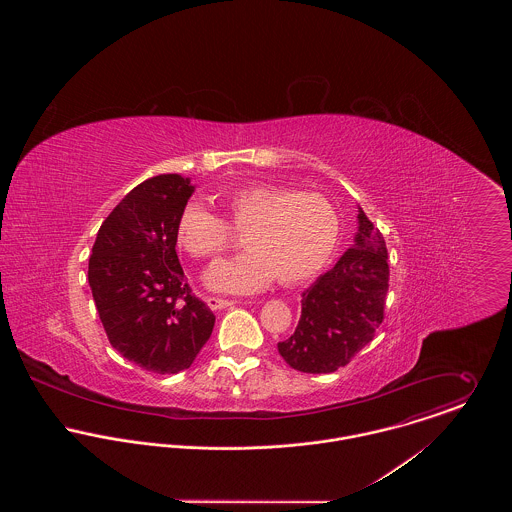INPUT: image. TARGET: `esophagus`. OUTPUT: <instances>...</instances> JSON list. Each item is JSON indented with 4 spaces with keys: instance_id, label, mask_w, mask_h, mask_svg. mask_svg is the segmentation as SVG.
<instances>
[{
    "instance_id": "obj_1",
    "label": "esophagus",
    "mask_w": 512,
    "mask_h": 512,
    "mask_svg": "<svg viewBox=\"0 0 512 512\" xmlns=\"http://www.w3.org/2000/svg\"><path fill=\"white\" fill-rule=\"evenodd\" d=\"M236 301L234 299H224V297H215V295H207V305L217 311V309H224L228 305H234Z\"/></svg>"
}]
</instances>
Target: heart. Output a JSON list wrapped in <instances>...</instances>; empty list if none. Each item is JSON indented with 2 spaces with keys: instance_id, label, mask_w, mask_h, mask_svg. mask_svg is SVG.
<instances>
[{
  "instance_id": "1",
  "label": "heart",
  "mask_w": 512,
  "mask_h": 512,
  "mask_svg": "<svg viewBox=\"0 0 512 512\" xmlns=\"http://www.w3.org/2000/svg\"><path fill=\"white\" fill-rule=\"evenodd\" d=\"M230 226L199 203H187L177 220L179 246L197 260L217 262L242 234L244 254L207 274L222 292L248 293L274 278L293 286L311 280L331 260L339 240V219L327 199L268 183H248L219 195Z\"/></svg>"
}]
</instances>
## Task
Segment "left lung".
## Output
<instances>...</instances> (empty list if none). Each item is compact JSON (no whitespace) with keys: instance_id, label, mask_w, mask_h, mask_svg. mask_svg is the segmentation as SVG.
I'll list each match as a JSON object with an SVG mask.
<instances>
[{"instance_id":"obj_1","label":"left lung","mask_w":512,"mask_h":512,"mask_svg":"<svg viewBox=\"0 0 512 512\" xmlns=\"http://www.w3.org/2000/svg\"><path fill=\"white\" fill-rule=\"evenodd\" d=\"M388 250L384 236L363 209L355 246L301 293V317L292 337L278 343L288 365L327 374L366 347L384 321L388 293Z\"/></svg>"}]
</instances>
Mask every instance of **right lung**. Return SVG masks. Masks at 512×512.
<instances>
[{
    "label": "right lung",
    "instance_id": "add662e5",
    "mask_svg": "<svg viewBox=\"0 0 512 512\" xmlns=\"http://www.w3.org/2000/svg\"><path fill=\"white\" fill-rule=\"evenodd\" d=\"M193 189L173 173L132 189L102 222L88 260L110 345L155 374L193 365L215 327V313L191 292L175 252L177 220Z\"/></svg>",
    "mask_w": 512,
    "mask_h": 512
}]
</instances>
